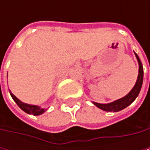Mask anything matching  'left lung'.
<instances>
[{"instance_id": "8db88e82", "label": "left lung", "mask_w": 150, "mask_h": 150, "mask_svg": "<svg viewBox=\"0 0 150 150\" xmlns=\"http://www.w3.org/2000/svg\"><path fill=\"white\" fill-rule=\"evenodd\" d=\"M135 57L137 59V62H138V64H139V73H138V77H137V80H136V82H135L134 88L131 89V91L127 95L125 96L124 97L121 98V99H118L113 103H107V104H102V103H95L93 102V103L96 105L97 108L104 110V111H108V112H117V111H120V110H122L123 108H127L128 106L131 104L135 99L136 97L138 96L139 93H140V90L142 88V81H143V68H142V62L140 61L137 54H135Z\"/></svg>"}]
</instances>
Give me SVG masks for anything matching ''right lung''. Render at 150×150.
Instances as JSON below:
<instances>
[{
	"label": "right lung",
	"instance_id": "obj_1",
	"mask_svg": "<svg viewBox=\"0 0 150 150\" xmlns=\"http://www.w3.org/2000/svg\"><path fill=\"white\" fill-rule=\"evenodd\" d=\"M9 93L13 98V100L16 103V104L19 106V108L21 109H22L24 112H26L27 114H29V115H40L42 114H43L46 111L45 108H42L41 107L39 106H36V105H30L27 104V103H24L22 102H21L16 96H15L14 94L11 93V91L9 90Z\"/></svg>",
	"mask_w": 150,
	"mask_h": 150
}]
</instances>
